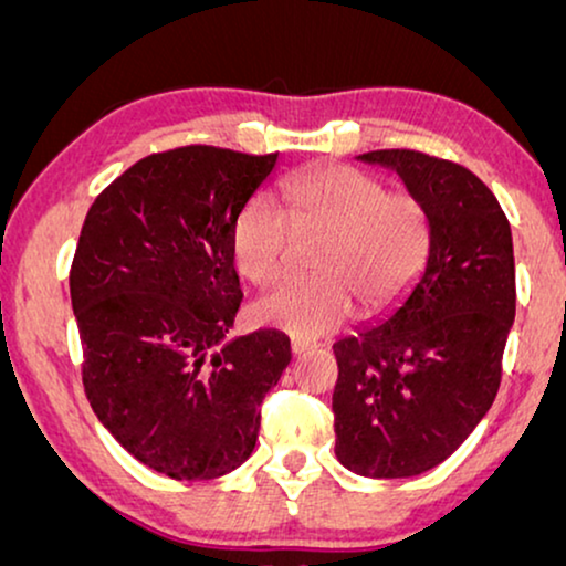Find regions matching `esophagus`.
Masks as SVG:
<instances>
[{
    "mask_svg": "<svg viewBox=\"0 0 566 566\" xmlns=\"http://www.w3.org/2000/svg\"><path fill=\"white\" fill-rule=\"evenodd\" d=\"M312 347H316V343H312V339H304V337H293L291 339V353L293 355H301V353L312 350Z\"/></svg>",
    "mask_w": 566,
    "mask_h": 566,
    "instance_id": "34e87169",
    "label": "esophagus"
}]
</instances>
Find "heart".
<instances>
[{
  "label": "heart",
  "instance_id": "obj_1",
  "mask_svg": "<svg viewBox=\"0 0 566 566\" xmlns=\"http://www.w3.org/2000/svg\"><path fill=\"white\" fill-rule=\"evenodd\" d=\"M285 213L254 196L237 216L231 250L247 281L268 289L289 265L291 223L324 231L316 277L289 281L258 301L254 316L298 337H319L363 306L381 314L412 289L430 252V216L417 196L386 190L378 177L345 165L314 167L281 188Z\"/></svg>",
  "mask_w": 566,
  "mask_h": 566
}]
</instances>
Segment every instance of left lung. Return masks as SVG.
Segmentation results:
<instances>
[{"instance_id":"1","label":"left lung","mask_w":566,"mask_h":566,"mask_svg":"<svg viewBox=\"0 0 566 566\" xmlns=\"http://www.w3.org/2000/svg\"><path fill=\"white\" fill-rule=\"evenodd\" d=\"M358 159L394 169L422 200L430 252L397 308L335 343V453L360 476L407 479L443 463L497 397L515 322L513 234L467 167L409 149Z\"/></svg>"}]
</instances>
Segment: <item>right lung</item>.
Masks as SVG:
<instances>
[{
	"label": "right lung",
	"mask_w": 566,
	"mask_h": 566,
	"mask_svg": "<svg viewBox=\"0 0 566 566\" xmlns=\"http://www.w3.org/2000/svg\"><path fill=\"white\" fill-rule=\"evenodd\" d=\"M275 161L216 146L151 154L84 219L69 273L84 391L111 436L169 479L242 467L291 363L277 329L229 339L242 304L231 234Z\"/></svg>",
	"instance_id": "obj_1"
}]
</instances>
